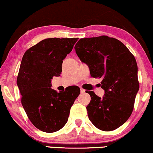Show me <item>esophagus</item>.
<instances>
[{
	"label": "esophagus",
	"instance_id": "obj_1",
	"mask_svg": "<svg viewBox=\"0 0 153 153\" xmlns=\"http://www.w3.org/2000/svg\"><path fill=\"white\" fill-rule=\"evenodd\" d=\"M80 92H81V93H85V90H84V89L81 88V89H80Z\"/></svg>",
	"mask_w": 153,
	"mask_h": 153
}]
</instances>
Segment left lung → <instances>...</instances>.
<instances>
[{
  "label": "left lung",
  "mask_w": 153,
  "mask_h": 153,
  "mask_svg": "<svg viewBox=\"0 0 153 153\" xmlns=\"http://www.w3.org/2000/svg\"><path fill=\"white\" fill-rule=\"evenodd\" d=\"M74 48L88 65L91 76L102 79V98L87 91L91 97L89 119L102 131L116 129L131 116L140 88L134 56L121 41L105 35L80 39Z\"/></svg>",
  "instance_id": "8db88e82"
}]
</instances>
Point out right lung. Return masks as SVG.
Returning <instances> with one entry per match:
<instances>
[{"mask_svg": "<svg viewBox=\"0 0 153 153\" xmlns=\"http://www.w3.org/2000/svg\"><path fill=\"white\" fill-rule=\"evenodd\" d=\"M78 38H48L26 51L17 76L21 102L30 121L42 131L52 133L65 126L70 109L80 94L77 86L58 92L51 79L62 71L63 60Z\"/></svg>", "mask_w": 153, "mask_h": 153, "instance_id": "obj_1", "label": "right lung"}]
</instances>
